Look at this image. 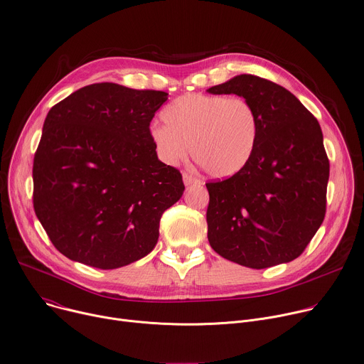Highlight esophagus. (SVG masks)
<instances>
[{
  "mask_svg": "<svg viewBox=\"0 0 364 364\" xmlns=\"http://www.w3.org/2000/svg\"><path fill=\"white\" fill-rule=\"evenodd\" d=\"M183 181H184L186 186H191V184L200 183L199 178H197V177H196L194 174H191V173H183Z\"/></svg>",
  "mask_w": 364,
  "mask_h": 364,
  "instance_id": "34e87169",
  "label": "esophagus"
}]
</instances>
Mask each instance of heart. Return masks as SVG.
I'll use <instances>...</instances> for the list:
<instances>
[{"instance_id": "heart-1", "label": "heart", "mask_w": 364, "mask_h": 364, "mask_svg": "<svg viewBox=\"0 0 364 364\" xmlns=\"http://www.w3.org/2000/svg\"><path fill=\"white\" fill-rule=\"evenodd\" d=\"M165 123L149 126V139L165 162L174 165L191 152L215 178L238 174L258 139V117L242 97L184 94L162 112Z\"/></svg>"}]
</instances>
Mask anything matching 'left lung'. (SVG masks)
I'll return each mask as SVG.
<instances>
[{"instance_id": "obj_1", "label": "left lung", "mask_w": 364, "mask_h": 364, "mask_svg": "<svg viewBox=\"0 0 364 364\" xmlns=\"http://www.w3.org/2000/svg\"><path fill=\"white\" fill-rule=\"evenodd\" d=\"M237 94L258 117L250 162L208 183V240L223 258L250 269L293 261L325 218L329 162L318 120L284 87L250 74L210 87Z\"/></svg>"}]
</instances>
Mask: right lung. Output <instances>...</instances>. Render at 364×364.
Here are the masks:
<instances>
[{
    "instance_id": "obj_1",
    "label": "right lung",
    "mask_w": 364,
    "mask_h": 364,
    "mask_svg": "<svg viewBox=\"0 0 364 364\" xmlns=\"http://www.w3.org/2000/svg\"><path fill=\"white\" fill-rule=\"evenodd\" d=\"M167 98L102 82L49 110L33 161V206L65 257L112 270L155 248L162 213L184 191L180 171L158 159L149 139Z\"/></svg>"
}]
</instances>
